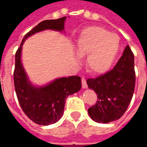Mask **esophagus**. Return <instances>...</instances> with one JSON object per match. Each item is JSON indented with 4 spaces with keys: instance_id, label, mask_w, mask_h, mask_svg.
Here are the masks:
<instances>
[{
    "instance_id": "34e87169",
    "label": "esophagus",
    "mask_w": 147,
    "mask_h": 147,
    "mask_svg": "<svg viewBox=\"0 0 147 147\" xmlns=\"http://www.w3.org/2000/svg\"><path fill=\"white\" fill-rule=\"evenodd\" d=\"M82 86H83V89H86L88 86H87V84H86V80L84 79V78H82Z\"/></svg>"
}]
</instances>
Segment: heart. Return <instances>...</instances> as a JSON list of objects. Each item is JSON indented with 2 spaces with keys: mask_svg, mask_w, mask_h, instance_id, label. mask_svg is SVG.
I'll use <instances>...</instances> for the list:
<instances>
[{
  "mask_svg": "<svg viewBox=\"0 0 147 147\" xmlns=\"http://www.w3.org/2000/svg\"><path fill=\"white\" fill-rule=\"evenodd\" d=\"M120 49V38L98 26L85 27L76 43L80 57L86 56V67L95 75L107 72L113 66ZM80 60V57L77 56Z\"/></svg>",
  "mask_w": 147,
  "mask_h": 147,
  "instance_id": "heart-1",
  "label": "heart"
}]
</instances>
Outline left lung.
Returning a JSON list of instances; mask_svg holds the SVG:
<instances>
[{
  "label": "left lung",
  "mask_w": 147,
  "mask_h": 147,
  "mask_svg": "<svg viewBox=\"0 0 147 147\" xmlns=\"http://www.w3.org/2000/svg\"><path fill=\"white\" fill-rule=\"evenodd\" d=\"M86 83L98 98L96 105L88 109L93 120L108 123L122 117L131 101L136 85L134 54L129 45L113 70L96 79H88Z\"/></svg>",
  "instance_id": "1"
}]
</instances>
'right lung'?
Wrapping results in <instances>:
<instances>
[{"label":"right lung","instance_id":"right-lung-1","mask_svg":"<svg viewBox=\"0 0 147 147\" xmlns=\"http://www.w3.org/2000/svg\"><path fill=\"white\" fill-rule=\"evenodd\" d=\"M66 16L58 20H47L41 22L24 36L20 46L16 53L14 85L18 101L24 113L34 123L49 125L60 120L63 116L65 101L71 94L81 89L80 76L56 79L44 86L33 85L25 71L21 61L22 48L25 40L42 30H53L62 32Z\"/></svg>","mask_w":147,"mask_h":147}]
</instances>
